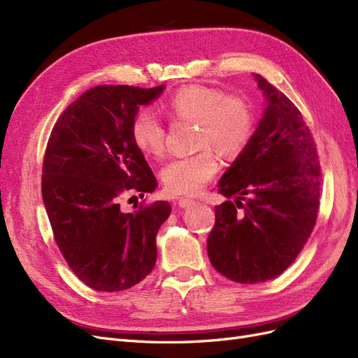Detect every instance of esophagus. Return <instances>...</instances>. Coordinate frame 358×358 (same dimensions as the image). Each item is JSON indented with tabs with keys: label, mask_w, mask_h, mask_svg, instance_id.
Listing matches in <instances>:
<instances>
[{
	"label": "esophagus",
	"mask_w": 358,
	"mask_h": 358,
	"mask_svg": "<svg viewBox=\"0 0 358 358\" xmlns=\"http://www.w3.org/2000/svg\"><path fill=\"white\" fill-rule=\"evenodd\" d=\"M178 204H179V208H189L191 204H194V200H191V199H179Z\"/></svg>",
	"instance_id": "34e87169"
}]
</instances>
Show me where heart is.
Here are the masks:
<instances>
[{"instance_id": "1", "label": "heart", "mask_w": 358, "mask_h": 358, "mask_svg": "<svg viewBox=\"0 0 358 358\" xmlns=\"http://www.w3.org/2000/svg\"><path fill=\"white\" fill-rule=\"evenodd\" d=\"M167 113L176 121L197 122L196 154L170 161L161 178L173 196H196L220 170V152L225 158L239 157L251 143L255 113L241 95H227L209 86L191 85L179 90L166 103ZM134 145L145 155L159 158L166 150V128L161 119L143 107L131 121Z\"/></svg>"}]
</instances>
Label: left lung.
Returning <instances> with one entry per match:
<instances>
[{
  "label": "left lung",
  "instance_id": "1",
  "mask_svg": "<svg viewBox=\"0 0 358 358\" xmlns=\"http://www.w3.org/2000/svg\"><path fill=\"white\" fill-rule=\"evenodd\" d=\"M267 107L251 143L225 171L208 254L221 275L258 284L287 270L317 224L321 166L300 110L262 74Z\"/></svg>",
  "mask_w": 358,
  "mask_h": 358
}]
</instances>
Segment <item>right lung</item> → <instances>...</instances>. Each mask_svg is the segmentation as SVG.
Here are the masks:
<instances>
[{
    "label": "right lung",
    "mask_w": 358,
    "mask_h": 358,
    "mask_svg": "<svg viewBox=\"0 0 358 358\" xmlns=\"http://www.w3.org/2000/svg\"><path fill=\"white\" fill-rule=\"evenodd\" d=\"M162 90L94 86L61 113L48 140L41 196L53 239L73 273L92 289H127L155 266L157 233L170 203H140L134 213H124L119 200L128 191L145 196L158 187L133 142L131 121Z\"/></svg>",
    "instance_id": "obj_1"
}]
</instances>
